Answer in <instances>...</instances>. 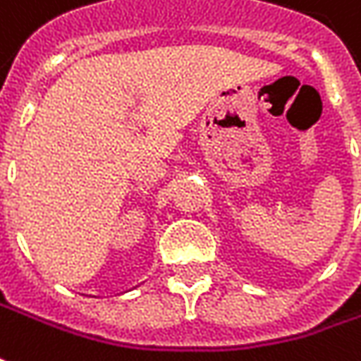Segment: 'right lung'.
<instances>
[{"mask_svg":"<svg viewBox=\"0 0 361 361\" xmlns=\"http://www.w3.org/2000/svg\"><path fill=\"white\" fill-rule=\"evenodd\" d=\"M87 297H92V295H87Z\"/></svg>","mask_w":361,"mask_h":361,"instance_id":"right-lung-1","label":"right lung"}]
</instances>
